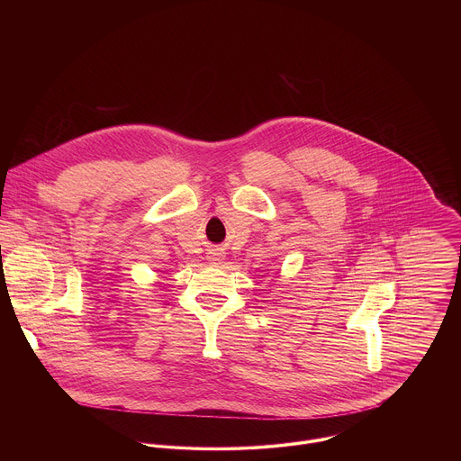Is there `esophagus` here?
<instances>
[{"label": "esophagus", "mask_w": 461, "mask_h": 461, "mask_svg": "<svg viewBox=\"0 0 461 461\" xmlns=\"http://www.w3.org/2000/svg\"><path fill=\"white\" fill-rule=\"evenodd\" d=\"M211 259H212V261H221V254H212Z\"/></svg>", "instance_id": "1"}]
</instances>
